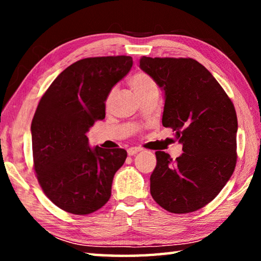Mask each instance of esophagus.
I'll return each instance as SVG.
<instances>
[{
	"mask_svg": "<svg viewBox=\"0 0 261 261\" xmlns=\"http://www.w3.org/2000/svg\"><path fill=\"white\" fill-rule=\"evenodd\" d=\"M140 151H141V149L138 148V147H130V148H127V155L132 156V155H135V154L139 153Z\"/></svg>",
	"mask_w": 261,
	"mask_h": 261,
	"instance_id": "1",
	"label": "esophagus"
}]
</instances>
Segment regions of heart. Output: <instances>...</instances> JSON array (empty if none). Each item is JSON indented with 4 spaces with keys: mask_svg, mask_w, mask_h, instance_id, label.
I'll list each match as a JSON object with an SVG mask.
<instances>
[{
    "mask_svg": "<svg viewBox=\"0 0 261 261\" xmlns=\"http://www.w3.org/2000/svg\"><path fill=\"white\" fill-rule=\"evenodd\" d=\"M129 85L132 88V91L135 92V94L137 95L141 93V92L148 90V88L155 86V83H154L153 79L149 77L147 73L140 71L132 74L131 78L129 79ZM112 96H113V92H110L107 98V103H109Z\"/></svg>",
    "mask_w": 261,
    "mask_h": 261,
    "instance_id": "heart-1",
    "label": "heart"
}]
</instances>
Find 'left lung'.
<instances>
[{
    "mask_svg": "<svg viewBox=\"0 0 261 261\" xmlns=\"http://www.w3.org/2000/svg\"><path fill=\"white\" fill-rule=\"evenodd\" d=\"M139 67L165 93L162 125L183 145L173 160L158 151L151 194L170 213L200 210L218 196L235 170L237 116L231 100L193 59L146 57Z\"/></svg>",
    "mask_w": 261,
    "mask_h": 261,
    "instance_id": "1",
    "label": "left lung"
}]
</instances>
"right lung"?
I'll use <instances>...</instances> for the list:
<instances>
[{
  "label": "right lung",
  "mask_w": 261,
  "mask_h": 261,
  "mask_svg": "<svg viewBox=\"0 0 261 261\" xmlns=\"http://www.w3.org/2000/svg\"><path fill=\"white\" fill-rule=\"evenodd\" d=\"M132 64L124 55L74 62L51 83L35 110L31 132L38 182L68 213L91 214L109 200L126 151L91 148L86 134L105 118L108 94Z\"/></svg>",
  "instance_id": "right-lung-1"
}]
</instances>
